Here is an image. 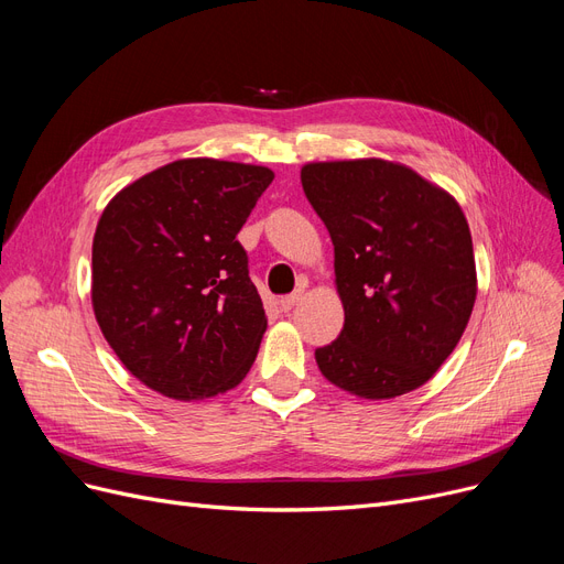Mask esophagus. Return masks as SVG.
Instances as JSON below:
<instances>
[{"instance_id": "34e87169", "label": "esophagus", "mask_w": 564, "mask_h": 564, "mask_svg": "<svg viewBox=\"0 0 564 564\" xmlns=\"http://www.w3.org/2000/svg\"><path fill=\"white\" fill-rule=\"evenodd\" d=\"M303 284L294 291V294H289V296H284V299H280V310L282 313H291V310H294V305H299V301H301V296H303Z\"/></svg>"}]
</instances>
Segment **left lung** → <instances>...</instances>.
<instances>
[{
  "label": "left lung",
  "instance_id": "8db88e82",
  "mask_svg": "<svg viewBox=\"0 0 564 564\" xmlns=\"http://www.w3.org/2000/svg\"><path fill=\"white\" fill-rule=\"evenodd\" d=\"M307 203L334 242L340 336L315 349L326 380L392 399L451 357L476 301L469 224L453 196L380 159L310 163Z\"/></svg>",
  "mask_w": 564,
  "mask_h": 564
}]
</instances>
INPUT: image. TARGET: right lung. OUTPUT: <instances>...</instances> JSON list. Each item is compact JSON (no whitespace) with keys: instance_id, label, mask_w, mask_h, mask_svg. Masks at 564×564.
I'll return each instance as SVG.
<instances>
[{"instance_id":"add662e5","label":"right lung","mask_w":564,"mask_h":564,"mask_svg":"<svg viewBox=\"0 0 564 564\" xmlns=\"http://www.w3.org/2000/svg\"><path fill=\"white\" fill-rule=\"evenodd\" d=\"M275 174L186 159L144 174L102 212L93 238V310L128 371L170 399L236 387L265 313L236 240Z\"/></svg>"}]
</instances>
